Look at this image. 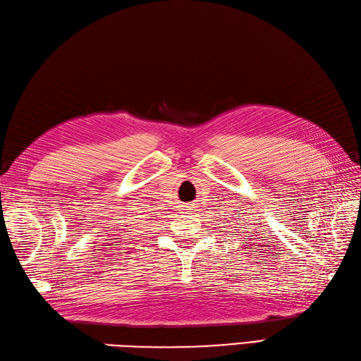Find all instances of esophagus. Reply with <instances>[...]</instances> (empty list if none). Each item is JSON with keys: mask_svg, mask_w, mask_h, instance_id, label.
Here are the masks:
<instances>
[{"mask_svg": "<svg viewBox=\"0 0 361 361\" xmlns=\"http://www.w3.org/2000/svg\"><path fill=\"white\" fill-rule=\"evenodd\" d=\"M191 208H193V207H191V205H185V210H191Z\"/></svg>", "mask_w": 361, "mask_h": 361, "instance_id": "1", "label": "esophagus"}]
</instances>
